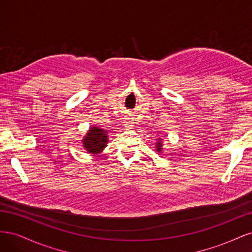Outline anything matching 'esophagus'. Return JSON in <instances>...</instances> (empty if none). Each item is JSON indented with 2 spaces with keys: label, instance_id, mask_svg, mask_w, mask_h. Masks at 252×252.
<instances>
[{
  "label": "esophagus",
  "instance_id": "1",
  "mask_svg": "<svg viewBox=\"0 0 252 252\" xmlns=\"http://www.w3.org/2000/svg\"><path fill=\"white\" fill-rule=\"evenodd\" d=\"M125 125H126V127L131 126V122H130V121H127V122H125Z\"/></svg>",
  "mask_w": 252,
  "mask_h": 252
}]
</instances>
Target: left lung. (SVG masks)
I'll return each instance as SVG.
<instances>
[{"instance_id": "1", "label": "left lung", "mask_w": 252, "mask_h": 252, "mask_svg": "<svg viewBox=\"0 0 252 252\" xmlns=\"http://www.w3.org/2000/svg\"><path fill=\"white\" fill-rule=\"evenodd\" d=\"M156 150H157V152H158V154H161V152L163 151L162 139H158V141L156 142Z\"/></svg>"}]
</instances>
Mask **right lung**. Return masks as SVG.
<instances>
[{
  "label": "right lung",
  "instance_id": "right-lung-1",
  "mask_svg": "<svg viewBox=\"0 0 252 252\" xmlns=\"http://www.w3.org/2000/svg\"><path fill=\"white\" fill-rule=\"evenodd\" d=\"M83 147L88 154L98 155L107 146L108 134L105 129L97 126L90 127L82 140Z\"/></svg>",
  "mask_w": 252,
  "mask_h": 252
}]
</instances>
